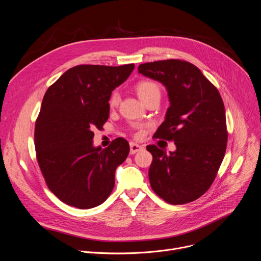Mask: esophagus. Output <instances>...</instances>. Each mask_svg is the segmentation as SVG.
Masks as SVG:
<instances>
[{"mask_svg": "<svg viewBox=\"0 0 261 261\" xmlns=\"http://www.w3.org/2000/svg\"><path fill=\"white\" fill-rule=\"evenodd\" d=\"M142 148H143V147H142L141 145H139V144H137V143H134V142H130V154H131V155H133V154H135V153L141 151Z\"/></svg>", "mask_w": 261, "mask_h": 261, "instance_id": "1", "label": "esophagus"}]
</instances>
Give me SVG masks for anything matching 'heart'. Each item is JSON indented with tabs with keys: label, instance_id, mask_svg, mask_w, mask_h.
<instances>
[{
	"label": "heart",
	"instance_id": "b5f03b06",
	"mask_svg": "<svg viewBox=\"0 0 261 261\" xmlns=\"http://www.w3.org/2000/svg\"><path fill=\"white\" fill-rule=\"evenodd\" d=\"M135 91L139 99L146 104L148 101L153 99H160L161 89L159 85L152 80H141L135 85ZM120 95L118 92H113L108 98V105L110 107H116L119 104Z\"/></svg>",
	"mask_w": 261,
	"mask_h": 261
}]
</instances>
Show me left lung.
<instances>
[{
    "label": "left lung",
    "mask_w": 261,
    "mask_h": 261,
    "mask_svg": "<svg viewBox=\"0 0 261 261\" xmlns=\"http://www.w3.org/2000/svg\"><path fill=\"white\" fill-rule=\"evenodd\" d=\"M138 72L162 83L170 106L155 138L174 141L166 154L155 144L148 177L153 191L170 204H185L203 195L224 158L228 132L225 107L218 89L193 64L168 59L139 65Z\"/></svg>",
    "instance_id": "1"
}]
</instances>
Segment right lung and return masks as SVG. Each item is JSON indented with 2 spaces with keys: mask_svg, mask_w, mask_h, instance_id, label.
Masks as SVG:
<instances>
[{
  "mask_svg": "<svg viewBox=\"0 0 261 261\" xmlns=\"http://www.w3.org/2000/svg\"><path fill=\"white\" fill-rule=\"evenodd\" d=\"M134 67H72L43 97L35 124L36 158L48 189L68 205L92 208L113 192L116 169L126 160L130 146L119 137L105 148L94 147V130L107 122L111 91Z\"/></svg>",
  "mask_w": 261,
  "mask_h": 261,
  "instance_id": "1",
  "label": "right lung"
}]
</instances>
